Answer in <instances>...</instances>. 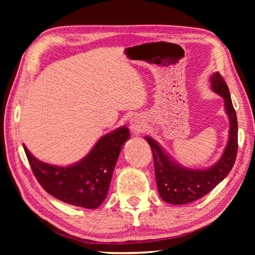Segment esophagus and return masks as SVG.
I'll use <instances>...</instances> for the list:
<instances>
[{
	"mask_svg": "<svg viewBox=\"0 0 255 255\" xmlns=\"http://www.w3.org/2000/svg\"><path fill=\"white\" fill-rule=\"evenodd\" d=\"M129 128H130V132H132L134 135H139L141 132H143L144 129L142 119L135 116V117H133L129 121Z\"/></svg>",
	"mask_w": 255,
	"mask_h": 255,
	"instance_id": "1",
	"label": "esophagus"
}]
</instances>
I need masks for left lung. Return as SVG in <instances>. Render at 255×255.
Listing matches in <instances>:
<instances>
[{
    "mask_svg": "<svg viewBox=\"0 0 255 255\" xmlns=\"http://www.w3.org/2000/svg\"><path fill=\"white\" fill-rule=\"evenodd\" d=\"M212 90L225 102L229 118V136L220 158L210 167L189 168L176 161L154 138L144 136L151 145L155 167L157 190L160 198L169 204L183 205L201 199L225 179L233 168L237 155V117L225 80L218 73L211 75Z\"/></svg>",
    "mask_w": 255,
    "mask_h": 255,
    "instance_id": "left-lung-1",
    "label": "left lung"
}]
</instances>
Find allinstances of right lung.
<instances>
[{
    "instance_id": "right-lung-1",
    "label": "right lung",
    "mask_w": 255,
    "mask_h": 255,
    "mask_svg": "<svg viewBox=\"0 0 255 255\" xmlns=\"http://www.w3.org/2000/svg\"><path fill=\"white\" fill-rule=\"evenodd\" d=\"M127 126L103 135L86 156L74 164L56 166L36 158L23 144L28 163L42 188L65 203L95 210L103 203L123 144L129 139Z\"/></svg>"
}]
</instances>
